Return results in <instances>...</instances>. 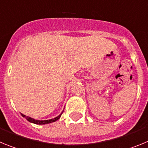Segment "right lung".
<instances>
[{"label": "right lung", "mask_w": 148, "mask_h": 148, "mask_svg": "<svg viewBox=\"0 0 148 148\" xmlns=\"http://www.w3.org/2000/svg\"><path fill=\"white\" fill-rule=\"evenodd\" d=\"M62 113H61V114H60L58 116H57L56 118L52 119H49V120H44V121H42V120H41V121H40V120H35V119H34L31 118V117L26 116L25 115L22 114V113H21V116H23V117H25V118L27 119V121H29V122L34 123V124H36V125H45V124H49V123L54 122V121H57L58 119H59Z\"/></svg>", "instance_id": "add662e5"}]
</instances>
